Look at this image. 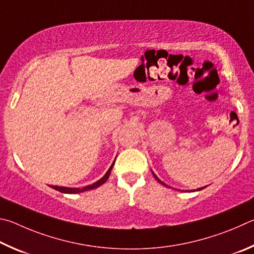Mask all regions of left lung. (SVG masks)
Segmentation results:
<instances>
[{
	"label": "left lung",
	"instance_id": "1",
	"mask_svg": "<svg viewBox=\"0 0 254 254\" xmlns=\"http://www.w3.org/2000/svg\"><path fill=\"white\" fill-rule=\"evenodd\" d=\"M153 175H154V177H155V179H156V181H157V182H159V183H161V184H163V185H165V184H164V183H163V182H162L161 180H159V179H158V177H157L156 175H155V174H154V173H153ZM165 186H167V185H165ZM203 189H204V188H202V189H198V190H203Z\"/></svg>",
	"mask_w": 254,
	"mask_h": 254
}]
</instances>
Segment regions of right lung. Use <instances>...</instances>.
Segmentation results:
<instances>
[{
	"instance_id": "right-lung-1",
	"label": "right lung",
	"mask_w": 254,
	"mask_h": 254,
	"mask_svg": "<svg viewBox=\"0 0 254 254\" xmlns=\"http://www.w3.org/2000/svg\"><path fill=\"white\" fill-rule=\"evenodd\" d=\"M114 164H115V162L113 163V165L110 166V168L108 170V172L106 173L105 176L102 177V179H100L99 181L96 182V183H93V184H91V185H88V186H86V188H83V189H70V188H61V186H51V188H52V189H55L56 190H59V192H61V193H65V194L81 193V192H84V190L97 189V188H99L100 185L104 184L107 180H108V177H109V175H110V172H111V170H113Z\"/></svg>"
}]
</instances>
